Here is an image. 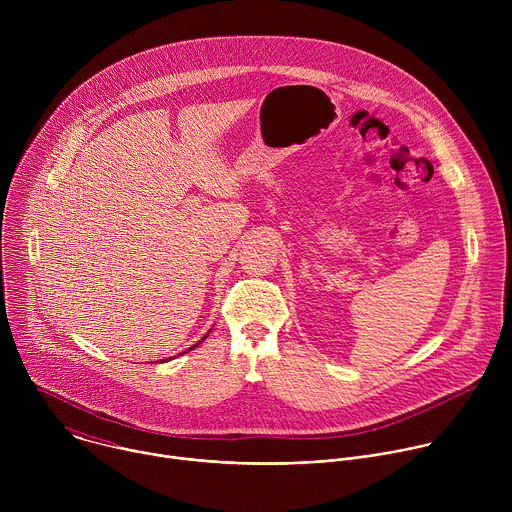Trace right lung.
<instances>
[{"label":"right lung","instance_id":"1","mask_svg":"<svg viewBox=\"0 0 512 512\" xmlns=\"http://www.w3.org/2000/svg\"><path fill=\"white\" fill-rule=\"evenodd\" d=\"M204 338H206V336H204ZM204 338H202V340H204ZM202 340H200V342H202ZM200 342H198V344H200ZM198 344H194V346H192V348H196V346H198ZM192 348H188V350H192ZM164 360H166V358H164Z\"/></svg>","mask_w":512,"mask_h":512}]
</instances>
